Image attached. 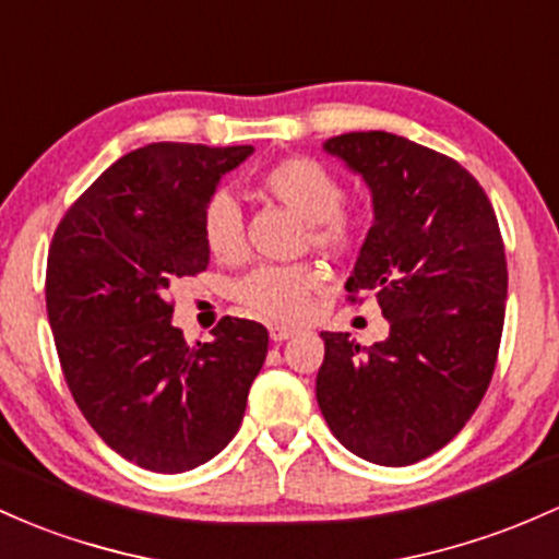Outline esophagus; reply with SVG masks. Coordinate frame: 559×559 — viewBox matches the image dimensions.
Masks as SVG:
<instances>
[{
  "label": "esophagus",
  "mask_w": 559,
  "mask_h": 559,
  "mask_svg": "<svg viewBox=\"0 0 559 559\" xmlns=\"http://www.w3.org/2000/svg\"><path fill=\"white\" fill-rule=\"evenodd\" d=\"M289 336H294V329H289V326H270V340H273V342H286Z\"/></svg>",
  "instance_id": "34e87169"
}]
</instances>
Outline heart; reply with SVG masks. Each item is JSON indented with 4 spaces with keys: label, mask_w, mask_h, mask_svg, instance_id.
<instances>
[{
    "label": "heart",
    "mask_w": 559,
    "mask_h": 559,
    "mask_svg": "<svg viewBox=\"0 0 559 559\" xmlns=\"http://www.w3.org/2000/svg\"><path fill=\"white\" fill-rule=\"evenodd\" d=\"M260 188L310 223V241L329 251H355L371 230V214L345 206V182L326 164L292 156L260 175ZM201 241L219 265L247 257L243 217L236 199L214 193L201 212ZM323 286V270L312 262L262 265L236 286V299L251 316L273 323H297L308 316L312 292Z\"/></svg>",
    "instance_id": "obj_1"
}]
</instances>
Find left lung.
Masks as SVG:
<instances>
[{
  "label": "left lung",
  "instance_id": "8db88e82",
  "mask_svg": "<svg viewBox=\"0 0 559 559\" xmlns=\"http://www.w3.org/2000/svg\"><path fill=\"white\" fill-rule=\"evenodd\" d=\"M364 175L373 225L345 289L377 297L390 336L326 342L316 397L355 456L406 467L451 443L480 406L507 308V257L486 190L453 158L390 132H347L323 145Z\"/></svg>",
  "mask_w": 559,
  "mask_h": 559
}]
</instances>
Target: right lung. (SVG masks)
Segmentation results:
<instances>
[{
    "mask_svg": "<svg viewBox=\"0 0 559 559\" xmlns=\"http://www.w3.org/2000/svg\"><path fill=\"white\" fill-rule=\"evenodd\" d=\"M251 145L151 143L108 167L55 228L47 316L60 369L90 427L138 467L188 472L238 432L267 329L219 318L186 345L169 284L204 273L201 212Z\"/></svg>",
    "mask_w": 559,
    "mask_h": 559,
    "instance_id": "add662e5",
    "label": "right lung"
}]
</instances>
